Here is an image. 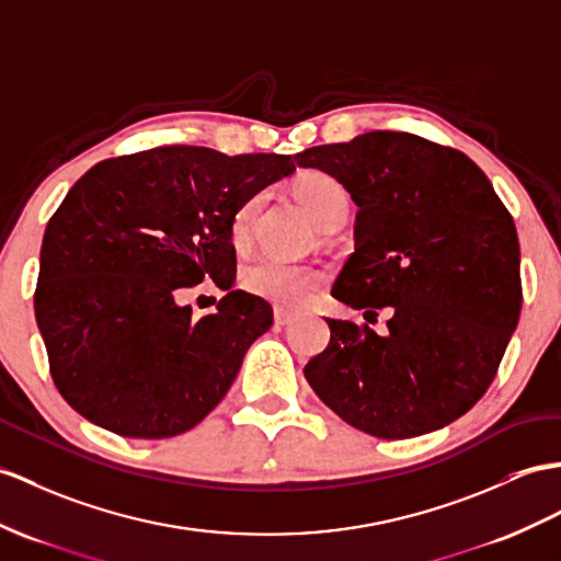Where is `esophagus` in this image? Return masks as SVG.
Masks as SVG:
<instances>
[{"mask_svg": "<svg viewBox=\"0 0 561 561\" xmlns=\"http://www.w3.org/2000/svg\"><path fill=\"white\" fill-rule=\"evenodd\" d=\"M273 321H276L278 328H285V325H290L295 321V313L285 311V309H276V313H273Z\"/></svg>", "mask_w": 561, "mask_h": 561, "instance_id": "34e87169", "label": "esophagus"}]
</instances>
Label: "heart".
I'll return each instance as SVG.
<instances>
[{
    "label": "heart",
    "instance_id": "b5f03b06",
    "mask_svg": "<svg viewBox=\"0 0 561 561\" xmlns=\"http://www.w3.org/2000/svg\"><path fill=\"white\" fill-rule=\"evenodd\" d=\"M293 187L297 199L305 204V209L319 228L331 218L347 214L345 187L331 173L319 169L302 171L295 178ZM256 207L259 197H250L240 204L233 218H230V242L236 248L248 244ZM240 280L248 293L268 299L273 305L295 309L309 302L311 295L321 288L323 271L309 264H283L276 259H256V262H250L242 268Z\"/></svg>",
    "mask_w": 561,
    "mask_h": 561
}]
</instances>
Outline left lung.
<instances>
[{
	"label": "left lung",
	"instance_id": "8db88e82",
	"mask_svg": "<svg viewBox=\"0 0 561 561\" xmlns=\"http://www.w3.org/2000/svg\"><path fill=\"white\" fill-rule=\"evenodd\" d=\"M357 204L354 252L331 295L390 307L388 333L325 319L331 343L305 366L350 426L386 440L453 423L483 398L522 313V252L488 175L453 147L374 130L299 152Z\"/></svg>",
	"mask_w": 561,
	"mask_h": 561
}]
</instances>
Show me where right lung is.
Returning a JSON list of instances; mask_svg holds the SVG:
<instances>
[{
	"label": "right lung",
	"mask_w": 561,
	"mask_h": 561,
	"mask_svg": "<svg viewBox=\"0 0 561 561\" xmlns=\"http://www.w3.org/2000/svg\"><path fill=\"white\" fill-rule=\"evenodd\" d=\"M293 171L288 154L171 145L94 163L68 190L39 250L35 319L54 386L80 416L159 440L224 400L273 323L266 299L233 290L230 218ZM204 277L229 295L195 320L176 297Z\"/></svg>",
	"instance_id": "obj_1"
}]
</instances>
